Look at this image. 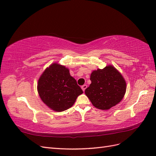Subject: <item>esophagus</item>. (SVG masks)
<instances>
[{
    "label": "esophagus",
    "instance_id": "1",
    "mask_svg": "<svg viewBox=\"0 0 156 156\" xmlns=\"http://www.w3.org/2000/svg\"><path fill=\"white\" fill-rule=\"evenodd\" d=\"M82 90H83L84 92L85 91V90H86V88H87V85H86V84H84L83 86H82Z\"/></svg>",
    "mask_w": 156,
    "mask_h": 156
}]
</instances>
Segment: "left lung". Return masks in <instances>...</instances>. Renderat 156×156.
<instances>
[{"instance_id":"left-lung-1","label":"left lung","mask_w":156,"mask_h":156,"mask_svg":"<svg viewBox=\"0 0 156 156\" xmlns=\"http://www.w3.org/2000/svg\"><path fill=\"white\" fill-rule=\"evenodd\" d=\"M91 84L85 94L94 107L108 110L123 98L127 84L123 76L113 66L97 69L90 74Z\"/></svg>"}]
</instances>
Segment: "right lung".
Returning <instances> with one entry per match:
<instances>
[{"mask_svg":"<svg viewBox=\"0 0 156 156\" xmlns=\"http://www.w3.org/2000/svg\"><path fill=\"white\" fill-rule=\"evenodd\" d=\"M37 88L43 102L55 112L72 107L78 96L83 93L69 69L58 62L52 63L43 72Z\"/></svg>","mask_w":156,"mask_h":156,"instance_id":"1","label":"right lung"}]
</instances>
